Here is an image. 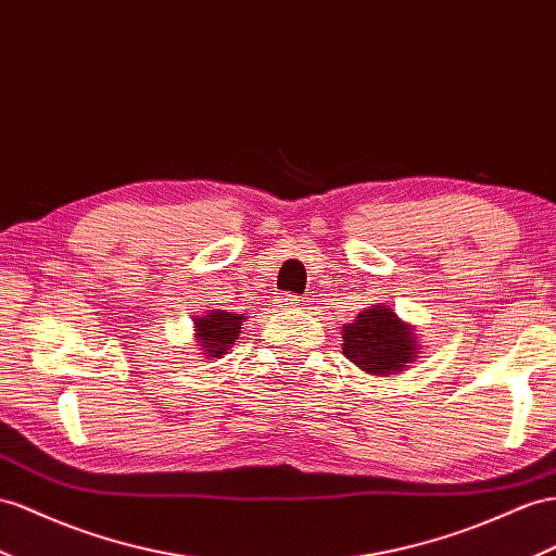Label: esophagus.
I'll use <instances>...</instances> for the list:
<instances>
[{
  "label": "esophagus",
  "instance_id": "esophagus-1",
  "mask_svg": "<svg viewBox=\"0 0 556 556\" xmlns=\"http://www.w3.org/2000/svg\"><path fill=\"white\" fill-rule=\"evenodd\" d=\"M298 305H301V295H295V293H281V295L277 298V307L295 309Z\"/></svg>",
  "mask_w": 556,
  "mask_h": 556
}]
</instances>
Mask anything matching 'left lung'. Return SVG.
I'll use <instances>...</instances> for the list:
<instances>
[{"instance_id":"8db88e82","label":"left lung","mask_w":556,"mask_h":556,"mask_svg":"<svg viewBox=\"0 0 556 556\" xmlns=\"http://www.w3.org/2000/svg\"><path fill=\"white\" fill-rule=\"evenodd\" d=\"M343 340L345 357L374 376L404 371L418 354L414 333L386 305L359 312L357 319L343 326Z\"/></svg>"}]
</instances>
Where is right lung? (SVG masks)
<instances>
[{
  "mask_svg": "<svg viewBox=\"0 0 556 556\" xmlns=\"http://www.w3.org/2000/svg\"><path fill=\"white\" fill-rule=\"evenodd\" d=\"M241 321L244 317L235 315V312H208L206 317L194 319L197 324V340L202 343V350H206V357H220L227 350L235 345V338L239 336Z\"/></svg>",
  "mask_w": 556,
  "mask_h": 556,
  "instance_id": "1",
  "label": "right lung"
}]
</instances>
